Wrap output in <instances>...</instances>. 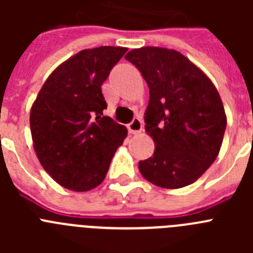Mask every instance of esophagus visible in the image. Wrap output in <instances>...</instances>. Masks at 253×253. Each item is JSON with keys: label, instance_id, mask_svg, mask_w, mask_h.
Segmentation results:
<instances>
[{"label": "esophagus", "instance_id": "34e87169", "mask_svg": "<svg viewBox=\"0 0 253 253\" xmlns=\"http://www.w3.org/2000/svg\"><path fill=\"white\" fill-rule=\"evenodd\" d=\"M142 129H143V124H142V120H140L139 118H134V119L128 124V130L130 131L131 134L140 133Z\"/></svg>", "mask_w": 253, "mask_h": 253}]
</instances>
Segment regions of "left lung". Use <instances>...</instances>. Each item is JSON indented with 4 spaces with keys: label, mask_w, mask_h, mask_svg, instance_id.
I'll list each match as a JSON object with an SVG mask.
<instances>
[{
    "label": "left lung",
    "mask_w": 253,
    "mask_h": 253,
    "mask_svg": "<svg viewBox=\"0 0 253 253\" xmlns=\"http://www.w3.org/2000/svg\"><path fill=\"white\" fill-rule=\"evenodd\" d=\"M125 59L137 67L149 88L144 123L156 148L152 157L139 161L140 173L165 189L193 184L215 161L227 126L215 86L172 49H133Z\"/></svg>",
    "instance_id": "left-lung-1"
}]
</instances>
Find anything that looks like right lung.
<instances>
[{"mask_svg": "<svg viewBox=\"0 0 253 253\" xmlns=\"http://www.w3.org/2000/svg\"><path fill=\"white\" fill-rule=\"evenodd\" d=\"M128 49H84L60 64L43 84L30 113L34 149L58 184L87 191L104 181L126 128L102 111L101 86Z\"/></svg>", "mask_w": 253, "mask_h": 253, "instance_id": "right-lung-1", "label": "right lung"}]
</instances>
